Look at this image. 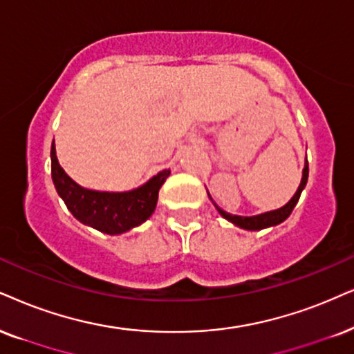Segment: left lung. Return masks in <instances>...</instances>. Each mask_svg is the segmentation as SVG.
<instances>
[{
	"label": "left lung",
	"instance_id": "1",
	"mask_svg": "<svg viewBox=\"0 0 354 354\" xmlns=\"http://www.w3.org/2000/svg\"><path fill=\"white\" fill-rule=\"evenodd\" d=\"M307 178H308V163H307V158H306V165H304V169H302V180H301V185H299L296 194L292 196V199L289 201L288 204L283 205L281 209H276V210H270V212H265V214H259V216H253V217H241V216H232V214L225 212V210H222L218 205L214 203L216 205V209L218 210V214L223 218H227V221L235 223L236 227H240V229H245V230H261V229H266V227H272V225H277V223L284 222L286 218L290 216V212H292V209L296 207L299 198H301V192L304 187L307 185ZM209 194V192H207Z\"/></svg>",
	"mask_w": 354,
	"mask_h": 354
}]
</instances>
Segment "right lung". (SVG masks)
<instances>
[{"label": "right lung", "instance_id": "obj_1", "mask_svg": "<svg viewBox=\"0 0 354 354\" xmlns=\"http://www.w3.org/2000/svg\"><path fill=\"white\" fill-rule=\"evenodd\" d=\"M52 180L66 207L84 225L107 235H119L144 223L156 207L158 191L169 176V169L155 174L145 185L125 192L84 189L58 165L52 145Z\"/></svg>", "mask_w": 354, "mask_h": 354}]
</instances>
